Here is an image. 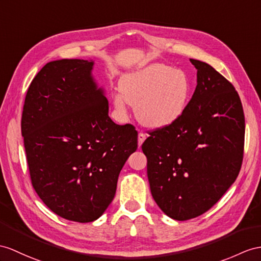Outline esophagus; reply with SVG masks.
<instances>
[{
	"label": "esophagus",
	"mask_w": 261,
	"mask_h": 261,
	"mask_svg": "<svg viewBox=\"0 0 261 261\" xmlns=\"http://www.w3.org/2000/svg\"><path fill=\"white\" fill-rule=\"evenodd\" d=\"M145 139H146V135L143 132H139L138 133V146H141L144 143Z\"/></svg>",
	"instance_id": "34e87169"
}]
</instances>
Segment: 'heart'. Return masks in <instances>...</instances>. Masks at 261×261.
I'll return each mask as SVG.
<instances>
[{"instance_id":"b5f03b06","label":"heart","mask_w":261,"mask_h":261,"mask_svg":"<svg viewBox=\"0 0 261 261\" xmlns=\"http://www.w3.org/2000/svg\"><path fill=\"white\" fill-rule=\"evenodd\" d=\"M115 96L117 109L125 101L135 106L137 119L150 128L175 123L185 112L192 93V82L182 69L154 64L125 76Z\"/></svg>"}]
</instances>
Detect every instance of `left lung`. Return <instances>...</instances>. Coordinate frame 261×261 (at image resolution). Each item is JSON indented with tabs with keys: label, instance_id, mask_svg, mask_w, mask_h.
Masks as SVG:
<instances>
[{
	"label": "left lung",
	"instance_id": "obj_1",
	"mask_svg": "<svg viewBox=\"0 0 261 261\" xmlns=\"http://www.w3.org/2000/svg\"><path fill=\"white\" fill-rule=\"evenodd\" d=\"M197 86L179 119L142 145L152 198L176 220L209 211L236 180L244 158L245 115L231 83L190 59Z\"/></svg>",
	"mask_w": 261,
	"mask_h": 261
}]
</instances>
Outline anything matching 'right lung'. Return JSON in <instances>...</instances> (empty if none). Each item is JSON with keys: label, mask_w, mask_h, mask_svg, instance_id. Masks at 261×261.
<instances>
[{"label": "right lung", "mask_w": 261, "mask_h": 261, "mask_svg": "<svg viewBox=\"0 0 261 261\" xmlns=\"http://www.w3.org/2000/svg\"><path fill=\"white\" fill-rule=\"evenodd\" d=\"M93 62H49L25 96L21 130L32 186L60 217L91 222L116 193L120 169L137 149V130L109 116Z\"/></svg>", "instance_id": "1"}]
</instances>
